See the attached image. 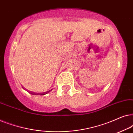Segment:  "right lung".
<instances>
[{
  "label": "right lung",
  "mask_w": 133,
  "mask_h": 133,
  "mask_svg": "<svg viewBox=\"0 0 133 133\" xmlns=\"http://www.w3.org/2000/svg\"><path fill=\"white\" fill-rule=\"evenodd\" d=\"M51 90H52L48 91L45 92H42V93H34V92H31V91L29 92H30V93H31V94H34V95H41V96H42V95H45V94H48V92H50Z\"/></svg>",
  "instance_id": "right-lung-1"
}]
</instances>
